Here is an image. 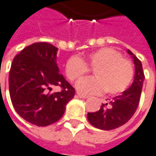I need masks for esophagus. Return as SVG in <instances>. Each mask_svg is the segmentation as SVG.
Segmentation results:
<instances>
[{"instance_id":"1","label":"esophagus","mask_w":156,"mask_h":156,"mask_svg":"<svg viewBox=\"0 0 156 156\" xmlns=\"http://www.w3.org/2000/svg\"><path fill=\"white\" fill-rule=\"evenodd\" d=\"M77 96H78V98H88V96H86V95H83V94H81V93H77Z\"/></svg>"}]
</instances>
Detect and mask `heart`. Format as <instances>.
Here are the masks:
<instances>
[{
	"label": "heart",
	"mask_w": 156,
	"mask_h": 156,
	"mask_svg": "<svg viewBox=\"0 0 156 156\" xmlns=\"http://www.w3.org/2000/svg\"><path fill=\"white\" fill-rule=\"evenodd\" d=\"M93 69V78L77 84L80 92L92 94L105 90L107 94L116 95L127 89L132 83L133 69L131 62L122 58L119 51L105 47L89 53L84 62L78 58H71L65 64V74L71 82H78Z\"/></svg>",
	"instance_id": "b5f03b06"
}]
</instances>
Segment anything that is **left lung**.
Listing matches in <instances>:
<instances>
[{"instance_id":"1","label":"left lung","mask_w":156,"mask_h":156,"mask_svg":"<svg viewBox=\"0 0 156 156\" xmlns=\"http://www.w3.org/2000/svg\"><path fill=\"white\" fill-rule=\"evenodd\" d=\"M127 53L131 56L134 64L133 84L121 95L114 97L109 103L102 104L98 111L87 114L89 122L98 129L112 130L124 125L132 118L138 107L145 77L141 62L132 51L127 50Z\"/></svg>"}]
</instances>
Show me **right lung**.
<instances>
[{"label":"right lung","mask_w":156,"mask_h":156,"mask_svg":"<svg viewBox=\"0 0 156 156\" xmlns=\"http://www.w3.org/2000/svg\"><path fill=\"white\" fill-rule=\"evenodd\" d=\"M58 49L48 43H35L13 59L9 85L13 106L26 121L38 126L55 123L65 113L75 90L57 64ZM54 86L62 91L53 93Z\"/></svg>","instance_id":"add662e5"}]
</instances>
